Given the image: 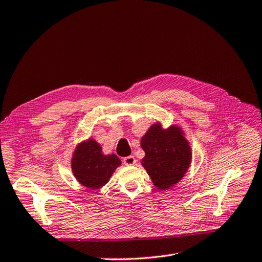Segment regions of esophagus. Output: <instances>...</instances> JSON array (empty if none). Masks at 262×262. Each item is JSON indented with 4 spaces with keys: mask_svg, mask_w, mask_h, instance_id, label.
Wrapping results in <instances>:
<instances>
[{
    "mask_svg": "<svg viewBox=\"0 0 262 262\" xmlns=\"http://www.w3.org/2000/svg\"><path fill=\"white\" fill-rule=\"evenodd\" d=\"M124 164L127 166H130V165H135L136 164V159L134 156H127L124 159Z\"/></svg>",
    "mask_w": 262,
    "mask_h": 262,
    "instance_id": "esophagus-1",
    "label": "esophagus"
}]
</instances>
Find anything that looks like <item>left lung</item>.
<instances>
[{"label":"left lung","mask_w":262,"mask_h":262,"mask_svg":"<svg viewBox=\"0 0 262 262\" xmlns=\"http://www.w3.org/2000/svg\"><path fill=\"white\" fill-rule=\"evenodd\" d=\"M141 146L145 151L142 165L159 190L178 184L191 166V145L178 125L163 128L157 121L143 135Z\"/></svg>","instance_id":"8db88e82"}]
</instances>
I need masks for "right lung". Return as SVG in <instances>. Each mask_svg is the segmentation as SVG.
<instances>
[{
	"label": "right lung",
	"instance_id": "1",
	"mask_svg": "<svg viewBox=\"0 0 262 262\" xmlns=\"http://www.w3.org/2000/svg\"><path fill=\"white\" fill-rule=\"evenodd\" d=\"M121 161L115 154H103L100 144L93 138L78 143L71 157V171L79 184L99 190L108 183Z\"/></svg>",
	"mask_w": 262,
	"mask_h": 262
}]
</instances>
